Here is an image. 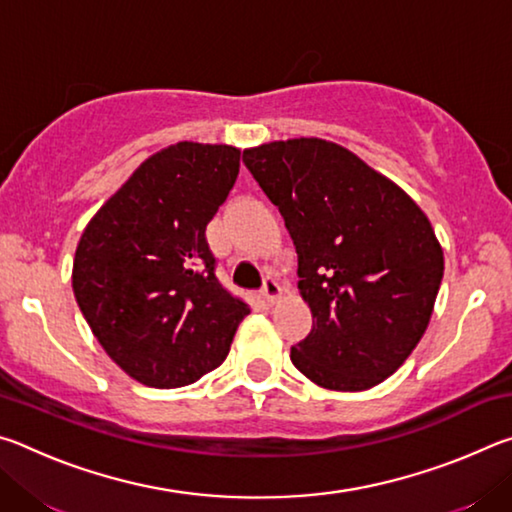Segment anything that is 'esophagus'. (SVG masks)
I'll list each match as a JSON object with an SVG mask.
<instances>
[{"instance_id":"34e87169","label":"esophagus","mask_w":512,"mask_h":512,"mask_svg":"<svg viewBox=\"0 0 512 512\" xmlns=\"http://www.w3.org/2000/svg\"><path fill=\"white\" fill-rule=\"evenodd\" d=\"M262 298L268 302V305H271V302H275L277 298H280V293H282V289H280V284H277V280L275 277H264V287H262Z\"/></svg>"}]
</instances>
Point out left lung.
Returning <instances> with one entry per match:
<instances>
[{
	"mask_svg": "<svg viewBox=\"0 0 512 512\" xmlns=\"http://www.w3.org/2000/svg\"><path fill=\"white\" fill-rule=\"evenodd\" d=\"M298 253L314 325L291 361L329 391L391 377L429 325L443 248L400 187L339 144L300 137L244 151Z\"/></svg>",
	"mask_w": 512,
	"mask_h": 512,
	"instance_id": "8db88e82",
	"label": "left lung"
}]
</instances>
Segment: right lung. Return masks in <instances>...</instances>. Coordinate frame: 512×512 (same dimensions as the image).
<instances>
[{
    "label": "right lung",
    "mask_w": 512,
    "mask_h": 512,
    "mask_svg": "<svg viewBox=\"0 0 512 512\" xmlns=\"http://www.w3.org/2000/svg\"><path fill=\"white\" fill-rule=\"evenodd\" d=\"M239 173V149L180 142L94 214L74 257L85 320L117 366L151 388L219 368L250 307L216 277L205 228Z\"/></svg>",
    "instance_id": "1"
}]
</instances>
